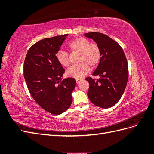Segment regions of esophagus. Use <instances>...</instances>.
I'll return each instance as SVG.
<instances>
[{"mask_svg": "<svg viewBox=\"0 0 154 154\" xmlns=\"http://www.w3.org/2000/svg\"><path fill=\"white\" fill-rule=\"evenodd\" d=\"M76 81L77 83H79L82 81V79H76Z\"/></svg>", "mask_w": 154, "mask_h": 154, "instance_id": "esophagus-1", "label": "esophagus"}]
</instances>
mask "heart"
Segmentation results:
<instances>
[{"instance_id": "1", "label": "heart", "mask_w": 154, "mask_h": 154, "mask_svg": "<svg viewBox=\"0 0 154 154\" xmlns=\"http://www.w3.org/2000/svg\"><path fill=\"white\" fill-rule=\"evenodd\" d=\"M69 48L72 53H79L78 62L67 69L66 75L68 77L81 79L86 76L90 71V67L93 69L99 64L101 51L100 46L96 43L84 38L79 37L73 40L69 44ZM58 62L63 67H68L71 61L69 54L63 51H59L56 54Z\"/></svg>"}]
</instances>
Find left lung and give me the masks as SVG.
<instances>
[{"label":"left lung","instance_id":"8db88e82","mask_svg":"<svg viewBox=\"0 0 154 154\" xmlns=\"http://www.w3.org/2000/svg\"><path fill=\"white\" fill-rule=\"evenodd\" d=\"M94 40L101 51L100 62L94 76L85 80L89 83L87 92L92 103L101 108L108 109L118 103L127 87L128 78V66L127 58L120 45L107 35L97 32L85 34Z\"/></svg>","mask_w":154,"mask_h":154}]
</instances>
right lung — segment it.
Segmentation results:
<instances>
[{"instance_id": "add662e5", "label": "right lung", "mask_w": 154, "mask_h": 154, "mask_svg": "<svg viewBox=\"0 0 154 154\" xmlns=\"http://www.w3.org/2000/svg\"><path fill=\"white\" fill-rule=\"evenodd\" d=\"M68 35L37 42L27 51L24 63V76L32 98L45 111L55 115L62 114L71 106V93L76 85L73 78L60 82L65 70L56 54Z\"/></svg>"}]
</instances>
